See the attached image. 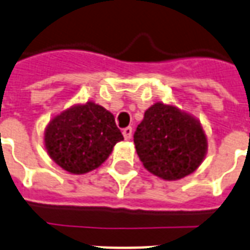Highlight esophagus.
Returning a JSON list of instances; mask_svg holds the SVG:
<instances>
[{"label": "esophagus", "mask_w": 250, "mask_h": 250, "mask_svg": "<svg viewBox=\"0 0 250 250\" xmlns=\"http://www.w3.org/2000/svg\"><path fill=\"white\" fill-rule=\"evenodd\" d=\"M123 136L127 141H129L132 137V127H127V128L123 129Z\"/></svg>", "instance_id": "esophagus-1"}]
</instances>
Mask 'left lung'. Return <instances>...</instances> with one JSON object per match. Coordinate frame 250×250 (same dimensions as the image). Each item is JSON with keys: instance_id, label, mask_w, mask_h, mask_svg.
<instances>
[{"instance_id": "8db88e82", "label": "left lung", "mask_w": 250, "mask_h": 250, "mask_svg": "<svg viewBox=\"0 0 250 250\" xmlns=\"http://www.w3.org/2000/svg\"><path fill=\"white\" fill-rule=\"evenodd\" d=\"M133 143L144 167L166 181L195 172L208 150L202 123L176 105L160 101L145 111Z\"/></svg>"}]
</instances>
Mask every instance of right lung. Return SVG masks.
Wrapping results in <instances>:
<instances>
[{
  "label": "right lung",
  "mask_w": 250,
  "mask_h": 250,
  "mask_svg": "<svg viewBox=\"0 0 250 250\" xmlns=\"http://www.w3.org/2000/svg\"><path fill=\"white\" fill-rule=\"evenodd\" d=\"M122 140L114 115L93 101L74 104L52 117L43 133L48 157L73 174L100 167Z\"/></svg>",
  "instance_id": "1"
}]
</instances>
